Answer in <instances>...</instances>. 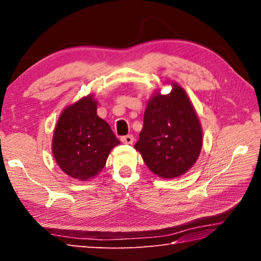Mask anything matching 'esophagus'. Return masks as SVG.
<instances>
[{
    "mask_svg": "<svg viewBox=\"0 0 261 261\" xmlns=\"http://www.w3.org/2000/svg\"><path fill=\"white\" fill-rule=\"evenodd\" d=\"M122 143L123 144H126V145H132L134 143V136L133 135H126V136H123L121 138Z\"/></svg>",
    "mask_w": 261,
    "mask_h": 261,
    "instance_id": "1",
    "label": "esophagus"
}]
</instances>
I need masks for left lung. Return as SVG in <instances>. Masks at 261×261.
Here are the masks:
<instances>
[{
	"instance_id": "8db88e82",
	"label": "left lung",
	"mask_w": 261,
	"mask_h": 261,
	"mask_svg": "<svg viewBox=\"0 0 261 261\" xmlns=\"http://www.w3.org/2000/svg\"><path fill=\"white\" fill-rule=\"evenodd\" d=\"M135 149L149 170L162 178L185 174L198 159L202 129L186 91L172 84L169 94L155 93L149 99L144 127Z\"/></svg>"
}]
</instances>
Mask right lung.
I'll list each match as a JSON object with an SVG mask.
<instances>
[{
	"instance_id": "obj_1",
	"label": "right lung",
	"mask_w": 261,
	"mask_h": 261,
	"mask_svg": "<svg viewBox=\"0 0 261 261\" xmlns=\"http://www.w3.org/2000/svg\"><path fill=\"white\" fill-rule=\"evenodd\" d=\"M91 94L63 110L55 126L52 152L68 176L88 180L105 168L111 150L120 144L110 125L97 114Z\"/></svg>"
}]
</instances>
